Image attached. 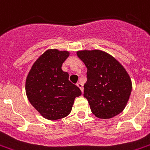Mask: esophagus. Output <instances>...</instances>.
<instances>
[{"mask_svg": "<svg viewBox=\"0 0 150 150\" xmlns=\"http://www.w3.org/2000/svg\"><path fill=\"white\" fill-rule=\"evenodd\" d=\"M77 86L79 88L80 90H81V91L83 92V83H77Z\"/></svg>", "mask_w": 150, "mask_h": 150, "instance_id": "34e87169", "label": "esophagus"}]
</instances>
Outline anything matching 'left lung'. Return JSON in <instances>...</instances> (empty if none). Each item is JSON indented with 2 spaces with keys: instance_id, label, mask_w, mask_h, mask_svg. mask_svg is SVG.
<instances>
[{
  "instance_id": "left-lung-1",
  "label": "left lung",
  "mask_w": 150,
  "mask_h": 150,
  "mask_svg": "<svg viewBox=\"0 0 150 150\" xmlns=\"http://www.w3.org/2000/svg\"><path fill=\"white\" fill-rule=\"evenodd\" d=\"M77 56L87 68L84 97L93 115L110 119L122 112L131 95L132 83L115 57L99 50H80Z\"/></svg>"
}]
</instances>
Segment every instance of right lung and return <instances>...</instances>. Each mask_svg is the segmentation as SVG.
I'll return each mask as SVG.
<instances>
[{
  "label": "right lung",
  "mask_w": 150,
  "mask_h": 150,
  "mask_svg": "<svg viewBox=\"0 0 150 150\" xmlns=\"http://www.w3.org/2000/svg\"><path fill=\"white\" fill-rule=\"evenodd\" d=\"M68 51L50 49L35 62L26 79V94L40 115L50 120L64 118L71 112L75 98L82 92L69 81L62 64L69 57Z\"/></svg>",
  "instance_id": "add662e5"
}]
</instances>
